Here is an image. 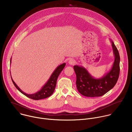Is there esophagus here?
Segmentation results:
<instances>
[{"instance_id":"esophagus-1","label":"esophagus","mask_w":132,"mask_h":132,"mask_svg":"<svg viewBox=\"0 0 132 132\" xmlns=\"http://www.w3.org/2000/svg\"><path fill=\"white\" fill-rule=\"evenodd\" d=\"M75 63V61L74 59H71L70 60H69V63L70 64V65H74Z\"/></svg>"}]
</instances>
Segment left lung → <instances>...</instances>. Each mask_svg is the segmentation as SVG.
Wrapping results in <instances>:
<instances>
[{
    "mask_svg": "<svg viewBox=\"0 0 132 132\" xmlns=\"http://www.w3.org/2000/svg\"><path fill=\"white\" fill-rule=\"evenodd\" d=\"M111 41L114 60L111 70L100 78L93 77L82 66L74 65L76 75V87L78 92L87 97L101 96L111 90L116 85L120 73V55L112 41Z\"/></svg>",
    "mask_w": 132,
    "mask_h": 132,
    "instance_id": "obj_1",
    "label": "left lung"
}]
</instances>
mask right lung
<instances>
[{
	"instance_id": "1",
	"label": "right lung",
	"mask_w": 132,
	"mask_h": 132,
	"mask_svg": "<svg viewBox=\"0 0 132 132\" xmlns=\"http://www.w3.org/2000/svg\"><path fill=\"white\" fill-rule=\"evenodd\" d=\"M11 58L10 60V64H11ZM65 66V63H63L59 65L53 72V73L51 75V76L50 77L48 81L42 87L41 89L34 94H27V93L24 92L18 86V85L15 83V82L12 79V77H11V79H12V82H13L14 85L15 86L16 89L19 91H20L22 94H23L25 96H27L28 97L30 98L33 100H41V99L45 98H47V97L50 96L53 93V92L55 90L56 86L57 78H58L60 73L63 70V69H64Z\"/></svg>"
}]
</instances>
